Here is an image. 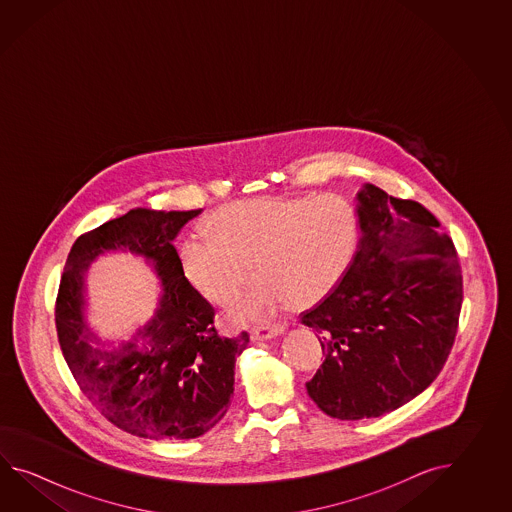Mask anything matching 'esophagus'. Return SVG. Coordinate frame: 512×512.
Returning <instances> with one entry per match:
<instances>
[{
  "label": "esophagus",
  "mask_w": 512,
  "mask_h": 512,
  "mask_svg": "<svg viewBox=\"0 0 512 512\" xmlns=\"http://www.w3.org/2000/svg\"><path fill=\"white\" fill-rule=\"evenodd\" d=\"M285 326L283 324H271V326L254 327L251 331L252 340H269V338L282 335Z\"/></svg>",
  "instance_id": "1"
}]
</instances>
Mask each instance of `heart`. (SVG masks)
Segmentation results:
<instances>
[{
  "label": "heart",
  "mask_w": 512,
  "mask_h": 512,
  "mask_svg": "<svg viewBox=\"0 0 512 512\" xmlns=\"http://www.w3.org/2000/svg\"><path fill=\"white\" fill-rule=\"evenodd\" d=\"M208 236L179 245L181 272L214 304L232 302L256 272L260 282L234 307L258 322L278 305L305 309L333 293L348 274L360 243L359 212L348 197L263 196L219 207Z\"/></svg>",
  "instance_id": "obj_1"
}]
</instances>
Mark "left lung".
<instances>
[{"label": "left lung", "instance_id": "1", "mask_svg": "<svg viewBox=\"0 0 512 512\" xmlns=\"http://www.w3.org/2000/svg\"><path fill=\"white\" fill-rule=\"evenodd\" d=\"M359 219L351 269L302 316L326 355L305 388L342 421L388 414L425 392L454 346L463 304L456 247L430 210L366 185Z\"/></svg>", "mask_w": 512, "mask_h": 512}]
</instances>
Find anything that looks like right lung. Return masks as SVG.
<instances>
[{
	"label": "right lung",
	"instance_id": "1",
	"mask_svg": "<svg viewBox=\"0 0 512 512\" xmlns=\"http://www.w3.org/2000/svg\"><path fill=\"white\" fill-rule=\"evenodd\" d=\"M201 210L128 214L82 234L67 256L56 296L58 342L82 393L109 423L144 439H194L218 425L234 393L236 357L247 331L221 337L214 307L186 282L174 243ZM154 263L164 296L153 320L119 349H106L86 327L83 276L109 250Z\"/></svg>",
	"mask_w": 512,
	"mask_h": 512
}]
</instances>
